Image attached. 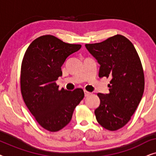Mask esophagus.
<instances>
[{
    "instance_id": "obj_1",
    "label": "esophagus",
    "mask_w": 156,
    "mask_h": 156,
    "mask_svg": "<svg viewBox=\"0 0 156 156\" xmlns=\"http://www.w3.org/2000/svg\"><path fill=\"white\" fill-rule=\"evenodd\" d=\"M84 96H85V97H88V96H89V95L91 94L90 92H89V91H87L86 90H84Z\"/></svg>"
}]
</instances>
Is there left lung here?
<instances>
[{"mask_svg": "<svg viewBox=\"0 0 156 156\" xmlns=\"http://www.w3.org/2000/svg\"><path fill=\"white\" fill-rule=\"evenodd\" d=\"M86 48L100 65L99 77L110 78L109 93H98L100 104L94 111L98 123L116 131L124 126L137 108L144 91V73L133 44L121 35Z\"/></svg>", "mask_w": 156, "mask_h": 156, "instance_id": "1", "label": "left lung"}]
</instances>
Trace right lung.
Returning a JSON list of instances; mask_svg holds the SVG:
<instances>
[{
	"label": "right lung",
	"instance_id": "right-lung-1",
	"mask_svg": "<svg viewBox=\"0 0 156 156\" xmlns=\"http://www.w3.org/2000/svg\"><path fill=\"white\" fill-rule=\"evenodd\" d=\"M53 35L33 40L23 57L20 90L25 105L37 123L50 132L58 131L71 121L74 110L84 97L82 89L59 90L56 80L68 56L81 48Z\"/></svg>",
	"mask_w": 156,
	"mask_h": 156
}]
</instances>
